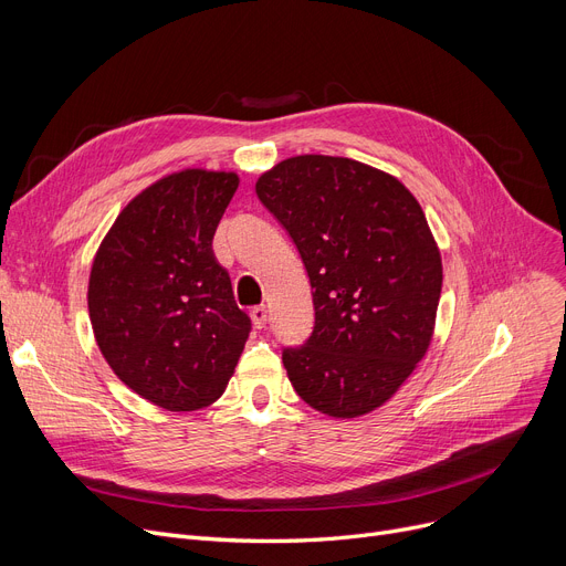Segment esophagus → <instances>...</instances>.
Listing matches in <instances>:
<instances>
[{"label":"esophagus","mask_w":566,"mask_h":566,"mask_svg":"<svg viewBox=\"0 0 566 566\" xmlns=\"http://www.w3.org/2000/svg\"><path fill=\"white\" fill-rule=\"evenodd\" d=\"M250 316H252V323H254V328H256V331L265 328V323H268V310H265L263 305L254 307V310L250 312Z\"/></svg>","instance_id":"1"}]
</instances>
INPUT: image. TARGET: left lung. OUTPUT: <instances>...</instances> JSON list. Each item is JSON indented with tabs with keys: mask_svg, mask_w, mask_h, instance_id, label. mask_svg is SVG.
Returning a JSON list of instances; mask_svg holds the SVG:
<instances>
[{
	"mask_svg": "<svg viewBox=\"0 0 566 566\" xmlns=\"http://www.w3.org/2000/svg\"><path fill=\"white\" fill-rule=\"evenodd\" d=\"M314 289V328L284 346L312 408L358 418L388 401L429 348L442 289L422 208L395 176L350 158L295 156L256 181Z\"/></svg>",
	"mask_w": 566,
	"mask_h": 566,
	"instance_id": "1",
	"label": "left lung"
}]
</instances>
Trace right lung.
I'll use <instances>...</instances> for the list:
<instances>
[{
  "label": "right lung",
  "mask_w": 566,
  "mask_h": 566,
  "mask_svg": "<svg viewBox=\"0 0 566 566\" xmlns=\"http://www.w3.org/2000/svg\"><path fill=\"white\" fill-rule=\"evenodd\" d=\"M238 176L186 169L116 218L88 280V316L107 365L167 410L213 403L250 337L213 235Z\"/></svg>",
  "instance_id": "obj_1"
}]
</instances>
